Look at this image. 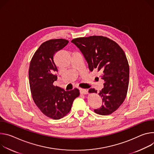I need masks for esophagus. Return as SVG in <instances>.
Listing matches in <instances>:
<instances>
[{
  "label": "esophagus",
  "instance_id": "obj_1",
  "mask_svg": "<svg viewBox=\"0 0 154 154\" xmlns=\"http://www.w3.org/2000/svg\"><path fill=\"white\" fill-rule=\"evenodd\" d=\"M79 91H80V93H81V94L86 95V94H88V90L84 89H81V88H80V89H79Z\"/></svg>",
  "mask_w": 154,
  "mask_h": 154
}]
</instances>
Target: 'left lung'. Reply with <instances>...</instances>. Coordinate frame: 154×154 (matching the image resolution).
Returning a JSON list of instances; mask_svg holds the SVG:
<instances>
[{
    "instance_id": "obj_1",
    "label": "left lung",
    "mask_w": 154,
    "mask_h": 154,
    "mask_svg": "<svg viewBox=\"0 0 154 154\" xmlns=\"http://www.w3.org/2000/svg\"><path fill=\"white\" fill-rule=\"evenodd\" d=\"M81 51L91 72L101 73L104 88L100 91L103 105L94 112L109 115L116 111L126 98L129 83V65L123 49L114 41L103 36L80 37L72 40ZM90 93L97 91L90 89Z\"/></svg>"
}]
</instances>
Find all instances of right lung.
<instances>
[{"label": "right lung", "mask_w": 154, "mask_h": 154, "mask_svg": "<svg viewBox=\"0 0 154 154\" xmlns=\"http://www.w3.org/2000/svg\"><path fill=\"white\" fill-rule=\"evenodd\" d=\"M68 41L53 39L43 43L33 56L29 66V78L32 98L40 110L47 117L60 119L71 110L74 100L79 95L75 88L65 91L54 86L57 72L54 54L63 48Z\"/></svg>", "instance_id": "obj_1"}]
</instances>
